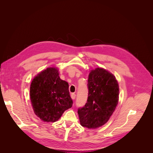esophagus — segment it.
<instances>
[{
	"mask_svg": "<svg viewBox=\"0 0 153 153\" xmlns=\"http://www.w3.org/2000/svg\"><path fill=\"white\" fill-rule=\"evenodd\" d=\"M71 98H72V100H75V98H76V94H74V93H72L71 94Z\"/></svg>",
	"mask_w": 153,
	"mask_h": 153,
	"instance_id": "34e87169",
	"label": "esophagus"
}]
</instances>
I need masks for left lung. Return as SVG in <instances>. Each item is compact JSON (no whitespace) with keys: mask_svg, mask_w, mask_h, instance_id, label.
Masks as SVG:
<instances>
[{"mask_svg":"<svg viewBox=\"0 0 153 153\" xmlns=\"http://www.w3.org/2000/svg\"><path fill=\"white\" fill-rule=\"evenodd\" d=\"M87 86V102L77 113L83 127L96 129L105 124L114 113L118 102L119 86L112 73L100 68L90 73Z\"/></svg>","mask_w":153,"mask_h":153,"instance_id":"obj_1","label":"left lung"}]
</instances>
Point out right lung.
I'll list each match as a JSON object with an SVG mask.
<instances>
[{"instance_id": "obj_1", "label": "right lung", "mask_w": 153, "mask_h": 153, "mask_svg": "<svg viewBox=\"0 0 153 153\" xmlns=\"http://www.w3.org/2000/svg\"><path fill=\"white\" fill-rule=\"evenodd\" d=\"M56 68H48L32 80L30 101L35 115L45 122L57 121L73 105L68 82L62 80Z\"/></svg>"}]
</instances>
